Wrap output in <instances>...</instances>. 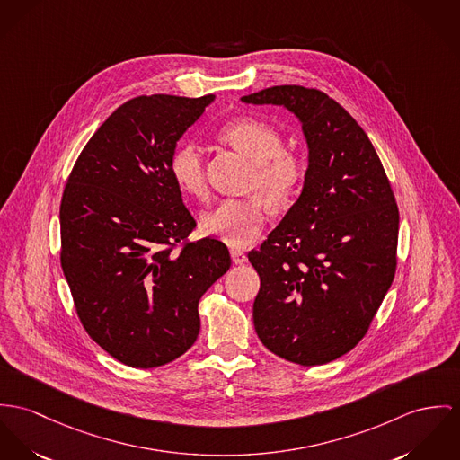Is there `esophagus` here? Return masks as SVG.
Returning a JSON list of instances; mask_svg holds the SVG:
<instances>
[{"label": "esophagus", "mask_w": 460, "mask_h": 460, "mask_svg": "<svg viewBox=\"0 0 460 460\" xmlns=\"http://www.w3.org/2000/svg\"><path fill=\"white\" fill-rule=\"evenodd\" d=\"M231 259L234 264H245L247 262V253L238 248H231Z\"/></svg>", "instance_id": "obj_1"}]
</instances>
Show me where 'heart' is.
<instances>
[{
	"label": "heart",
	"instance_id": "obj_1",
	"mask_svg": "<svg viewBox=\"0 0 460 460\" xmlns=\"http://www.w3.org/2000/svg\"><path fill=\"white\" fill-rule=\"evenodd\" d=\"M220 138L253 163L250 187L259 189L268 201L282 205L296 192L305 173L303 161L283 150L282 137L275 128L252 117H242L227 122L220 129ZM170 172L185 194L205 196V157L198 143L178 145L170 159ZM266 218L268 205L261 196L229 198L203 215L201 227L231 247H245L262 233Z\"/></svg>",
	"mask_w": 460,
	"mask_h": 460
}]
</instances>
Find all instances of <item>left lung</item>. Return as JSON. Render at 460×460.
<instances>
[{
	"mask_svg": "<svg viewBox=\"0 0 460 460\" xmlns=\"http://www.w3.org/2000/svg\"><path fill=\"white\" fill-rule=\"evenodd\" d=\"M242 102L292 111L308 146L297 201L248 253L261 279L255 332L285 360L320 366L362 340L392 285L395 198L373 143L327 94L275 85Z\"/></svg>",
	"mask_w": 460,
	"mask_h": 460,
	"instance_id": "8db88e82",
	"label": "left lung"
}]
</instances>
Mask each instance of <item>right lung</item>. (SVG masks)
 <instances>
[{"mask_svg":"<svg viewBox=\"0 0 460 460\" xmlns=\"http://www.w3.org/2000/svg\"><path fill=\"white\" fill-rule=\"evenodd\" d=\"M215 96H140L119 106L78 155L63 192L61 266L89 336L131 367L185 354L198 303L231 266L213 238L173 247L196 227L172 177L183 133Z\"/></svg>","mask_w":460,"mask_h":460,"instance_id":"add662e5","label":"right lung"}]
</instances>
